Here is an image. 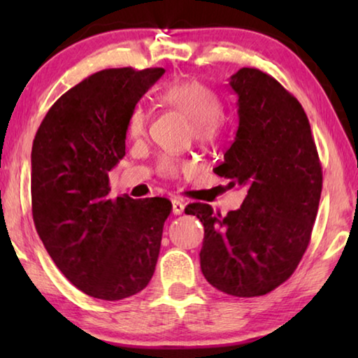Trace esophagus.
I'll return each instance as SVG.
<instances>
[{
	"mask_svg": "<svg viewBox=\"0 0 358 358\" xmlns=\"http://www.w3.org/2000/svg\"><path fill=\"white\" fill-rule=\"evenodd\" d=\"M172 210H173V213L175 215H181L185 211V203L180 201V199H177V197H173L172 199Z\"/></svg>",
	"mask_w": 358,
	"mask_h": 358,
	"instance_id": "1",
	"label": "esophagus"
}]
</instances>
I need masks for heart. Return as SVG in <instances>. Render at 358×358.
Segmentation results:
<instances>
[{
  "label": "heart",
  "mask_w": 358,
  "mask_h": 358,
  "mask_svg": "<svg viewBox=\"0 0 358 358\" xmlns=\"http://www.w3.org/2000/svg\"><path fill=\"white\" fill-rule=\"evenodd\" d=\"M157 99L164 107L185 113L191 120L192 134L202 143H215L222 134V101L213 88L201 80H181L166 85L157 93ZM148 126V113L143 106L132 108L128 121V134L131 138L145 136ZM189 167V162L166 156L157 164L162 175L172 177L181 169Z\"/></svg>",
  "instance_id": "obj_1"
}]
</instances>
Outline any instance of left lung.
I'll return each instance as SVG.
<instances>
[{
  "label": "left lung",
  "mask_w": 358,
  "mask_h": 358,
  "mask_svg": "<svg viewBox=\"0 0 358 358\" xmlns=\"http://www.w3.org/2000/svg\"><path fill=\"white\" fill-rule=\"evenodd\" d=\"M229 85L238 96V129L213 172L248 194L224 217L208 203H189L185 213L203 224L205 280L224 294L259 296L289 280L310 245L322 167L306 113L280 82L241 68Z\"/></svg>",
  "instance_id": "obj_1"
}]
</instances>
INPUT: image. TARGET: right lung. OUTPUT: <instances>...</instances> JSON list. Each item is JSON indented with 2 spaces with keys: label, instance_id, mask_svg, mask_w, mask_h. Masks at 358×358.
I'll list each match as a JSON object with an SVG mask.
<instances>
[{
  "label": "right lung",
  "instance_id": "add662e5",
  "mask_svg": "<svg viewBox=\"0 0 358 358\" xmlns=\"http://www.w3.org/2000/svg\"><path fill=\"white\" fill-rule=\"evenodd\" d=\"M164 72H96L66 92L36 132V230L59 271L94 299H128L155 273L172 203L166 197L108 199V172L126 153L132 108Z\"/></svg>",
  "mask_w": 358,
  "mask_h": 358
}]
</instances>
